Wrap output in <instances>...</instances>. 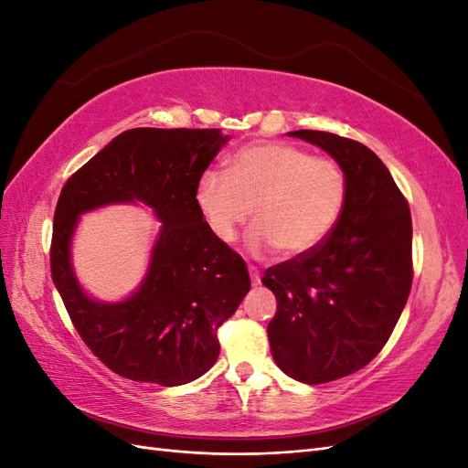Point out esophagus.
Returning a JSON list of instances; mask_svg holds the SVG:
<instances>
[{"label": "esophagus", "mask_w": 468, "mask_h": 468, "mask_svg": "<svg viewBox=\"0 0 468 468\" xmlns=\"http://www.w3.org/2000/svg\"><path fill=\"white\" fill-rule=\"evenodd\" d=\"M248 269H250V275H251V285H253V287H258V285H260V281H261V279H260V271H258V267L250 265Z\"/></svg>", "instance_id": "esophagus-1"}]
</instances>
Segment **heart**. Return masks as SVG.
Instances as JSON below:
<instances>
[{"mask_svg":"<svg viewBox=\"0 0 468 468\" xmlns=\"http://www.w3.org/2000/svg\"><path fill=\"white\" fill-rule=\"evenodd\" d=\"M346 199L347 179L337 162L285 143L246 146L232 155L230 176L207 169L195 189L201 217L220 242H234L253 212V256L281 250L285 258H303L314 251L342 217Z\"/></svg>","mask_w":468,"mask_h":468,"instance_id":"b5f03b06","label":"heart"}]
</instances>
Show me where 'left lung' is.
<instances>
[{
    "mask_svg": "<svg viewBox=\"0 0 468 468\" xmlns=\"http://www.w3.org/2000/svg\"><path fill=\"white\" fill-rule=\"evenodd\" d=\"M289 134L328 152L347 179L330 236L261 279L277 299L267 325L275 363L294 380L322 385L363 369L388 342L412 289V217L373 150L332 133Z\"/></svg>",
    "mask_w": 468,
    "mask_h": 468,
    "instance_id": "left-lung-1",
    "label": "left lung"
}]
</instances>
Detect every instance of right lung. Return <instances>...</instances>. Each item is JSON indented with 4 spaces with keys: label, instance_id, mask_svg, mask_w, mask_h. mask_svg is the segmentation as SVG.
I'll return each instance as SVG.
<instances>
[{
    "label": "right lung",
    "instance_id": "right-lung-1",
    "mask_svg": "<svg viewBox=\"0 0 468 468\" xmlns=\"http://www.w3.org/2000/svg\"><path fill=\"white\" fill-rule=\"evenodd\" d=\"M220 129H131L115 136L66 181L54 210L50 271L74 328L112 373L179 387L215 365L218 325L250 291L244 260L212 236L195 189L218 150ZM143 202L161 218L141 287L121 303L82 292L69 260L79 215Z\"/></svg>",
    "mask_w": 468,
    "mask_h": 468
}]
</instances>
